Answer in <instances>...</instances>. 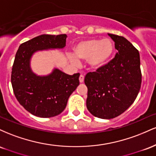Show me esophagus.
Listing matches in <instances>:
<instances>
[{
  "label": "esophagus",
  "instance_id": "34e87169",
  "mask_svg": "<svg viewBox=\"0 0 156 156\" xmlns=\"http://www.w3.org/2000/svg\"><path fill=\"white\" fill-rule=\"evenodd\" d=\"M84 80V76H83V75H80V76H79V81L80 83H83Z\"/></svg>",
  "mask_w": 156,
  "mask_h": 156
}]
</instances>
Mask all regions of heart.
I'll return each mask as SVG.
<instances>
[{"label": "heart", "instance_id": "b5f03b06", "mask_svg": "<svg viewBox=\"0 0 156 156\" xmlns=\"http://www.w3.org/2000/svg\"><path fill=\"white\" fill-rule=\"evenodd\" d=\"M115 51L114 42L109 38L103 39H90L81 41L74 48V53L78 58L87 60L89 67L92 69H101L112 59ZM73 64L78 63L74 56H69Z\"/></svg>", "mask_w": 156, "mask_h": 156}]
</instances>
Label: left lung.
Masks as SVG:
<instances>
[{"label": "left lung", "instance_id": "1", "mask_svg": "<svg viewBox=\"0 0 156 156\" xmlns=\"http://www.w3.org/2000/svg\"><path fill=\"white\" fill-rule=\"evenodd\" d=\"M108 36L118 51L115 57L84 78L88 89L87 109L101 119H112L126 111L136 98L141 83L139 51L125 37Z\"/></svg>", "mask_w": 156, "mask_h": 156}]
</instances>
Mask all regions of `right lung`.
Returning <instances> with one entry per match:
<instances>
[{"label":"right lung","mask_w":156,"mask_h":156,"mask_svg":"<svg viewBox=\"0 0 156 156\" xmlns=\"http://www.w3.org/2000/svg\"><path fill=\"white\" fill-rule=\"evenodd\" d=\"M66 34H42L20 45L12 66L11 82L20 104L33 115L52 117L66 108L71 94L79 85V73L73 76L55 69L47 76H37L30 68V58L37 51L63 48Z\"/></svg>","instance_id":"add662e5"}]
</instances>
